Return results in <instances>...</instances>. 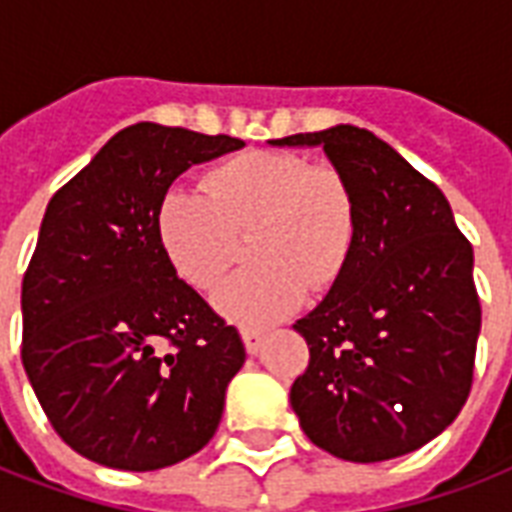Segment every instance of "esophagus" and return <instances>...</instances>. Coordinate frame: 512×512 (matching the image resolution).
Instances as JSON below:
<instances>
[{
    "instance_id": "1",
    "label": "esophagus",
    "mask_w": 512,
    "mask_h": 512,
    "mask_svg": "<svg viewBox=\"0 0 512 512\" xmlns=\"http://www.w3.org/2000/svg\"><path fill=\"white\" fill-rule=\"evenodd\" d=\"M240 336H243L245 350L251 352V355H256V352L261 350V344H264V331H261V328L245 326L243 331H240Z\"/></svg>"
}]
</instances>
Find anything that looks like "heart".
<instances>
[{
    "label": "heart",
    "instance_id": "b5f03b06",
    "mask_svg": "<svg viewBox=\"0 0 512 512\" xmlns=\"http://www.w3.org/2000/svg\"><path fill=\"white\" fill-rule=\"evenodd\" d=\"M160 243L186 283L211 291L251 237L259 264L221 285L213 304L237 323H267L342 275L358 232L342 170L291 152H245L219 162L197 189H170L157 213Z\"/></svg>",
    "mask_w": 512,
    "mask_h": 512
}]
</instances>
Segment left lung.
Instances as JSON below:
<instances>
[{"instance_id": "8db88e82", "label": "left lung", "mask_w": 512, "mask_h": 512, "mask_svg": "<svg viewBox=\"0 0 512 512\" xmlns=\"http://www.w3.org/2000/svg\"><path fill=\"white\" fill-rule=\"evenodd\" d=\"M272 144L323 146L358 205L342 275L293 326L310 344L291 387L301 430L350 462L417 451L457 419L473 387V245L441 189L371 130L336 125Z\"/></svg>"}]
</instances>
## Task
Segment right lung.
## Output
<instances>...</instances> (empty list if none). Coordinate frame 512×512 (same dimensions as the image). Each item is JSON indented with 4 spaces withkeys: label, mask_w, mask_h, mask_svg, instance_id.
Wrapping results in <instances>:
<instances>
[{
    "label": "right lung",
    "mask_w": 512,
    "mask_h": 512,
    "mask_svg": "<svg viewBox=\"0 0 512 512\" xmlns=\"http://www.w3.org/2000/svg\"><path fill=\"white\" fill-rule=\"evenodd\" d=\"M245 146L138 122L53 194L23 275L21 358L82 457L160 470L211 441L243 339L178 280L157 213L186 168Z\"/></svg>",
    "instance_id": "obj_1"
}]
</instances>
